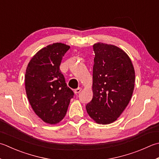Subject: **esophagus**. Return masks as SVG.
Here are the masks:
<instances>
[{
  "mask_svg": "<svg viewBox=\"0 0 159 159\" xmlns=\"http://www.w3.org/2000/svg\"><path fill=\"white\" fill-rule=\"evenodd\" d=\"M81 88H77V89H74V93H75L76 94H79V93H80V92L81 91Z\"/></svg>",
  "mask_w": 159,
  "mask_h": 159,
  "instance_id": "obj_1",
  "label": "esophagus"
}]
</instances>
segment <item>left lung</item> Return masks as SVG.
Instances as JSON below:
<instances>
[{
  "label": "left lung",
  "instance_id": "left-lung-1",
  "mask_svg": "<svg viewBox=\"0 0 159 159\" xmlns=\"http://www.w3.org/2000/svg\"><path fill=\"white\" fill-rule=\"evenodd\" d=\"M93 98L86 105L87 112L96 123L114 122L131 100L135 71L129 56L111 44L93 45Z\"/></svg>",
  "mask_w": 159,
  "mask_h": 159
}]
</instances>
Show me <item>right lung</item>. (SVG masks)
<instances>
[{
  "label": "right lung",
  "mask_w": 159,
  "mask_h": 159,
  "mask_svg": "<svg viewBox=\"0 0 159 159\" xmlns=\"http://www.w3.org/2000/svg\"><path fill=\"white\" fill-rule=\"evenodd\" d=\"M70 48L61 43L46 46L34 56L26 69L28 100L37 116L51 125L63 119L74 96L60 70L62 58Z\"/></svg>",
  "instance_id": "right-lung-1"
}]
</instances>
